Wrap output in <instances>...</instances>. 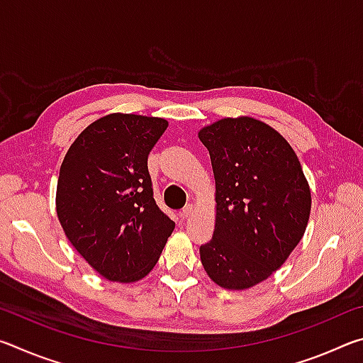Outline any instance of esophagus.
<instances>
[{
    "label": "esophagus",
    "mask_w": 363,
    "mask_h": 363,
    "mask_svg": "<svg viewBox=\"0 0 363 363\" xmlns=\"http://www.w3.org/2000/svg\"><path fill=\"white\" fill-rule=\"evenodd\" d=\"M194 213V205H187L186 208H184V210L179 213V216L182 218V219H187V218H190V214Z\"/></svg>",
    "instance_id": "34e87169"
}]
</instances>
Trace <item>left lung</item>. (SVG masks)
<instances>
[{
    "instance_id": "1",
    "label": "left lung",
    "mask_w": 363,
    "mask_h": 363,
    "mask_svg": "<svg viewBox=\"0 0 363 363\" xmlns=\"http://www.w3.org/2000/svg\"><path fill=\"white\" fill-rule=\"evenodd\" d=\"M199 138L216 182V223L200 259L216 285L248 290L280 269L303 238L309 182L288 140L261 120L223 118Z\"/></svg>"
}]
</instances>
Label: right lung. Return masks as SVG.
I'll return each instance as SVG.
<instances>
[{"mask_svg": "<svg viewBox=\"0 0 363 363\" xmlns=\"http://www.w3.org/2000/svg\"><path fill=\"white\" fill-rule=\"evenodd\" d=\"M158 116L110 113L73 140L60 167L56 211L97 274L133 284L155 267L174 223L153 200L147 158L167 131Z\"/></svg>", "mask_w": 363, "mask_h": 363, "instance_id": "right-lung-1", "label": "right lung"}]
</instances>
